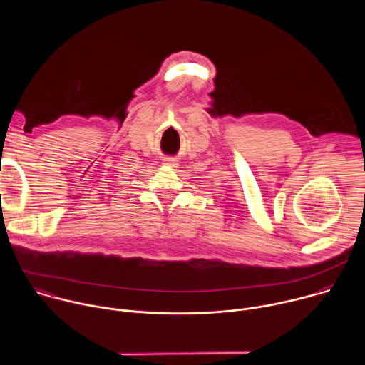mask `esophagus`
Here are the masks:
<instances>
[{
  "label": "esophagus",
  "instance_id": "1",
  "mask_svg": "<svg viewBox=\"0 0 365 365\" xmlns=\"http://www.w3.org/2000/svg\"><path fill=\"white\" fill-rule=\"evenodd\" d=\"M165 165L176 168L179 163H178V159H176V158H173V155H169V158H165Z\"/></svg>",
  "mask_w": 365,
  "mask_h": 365
}]
</instances>
